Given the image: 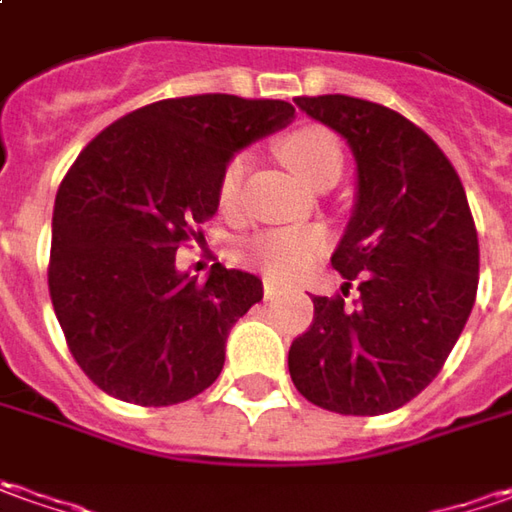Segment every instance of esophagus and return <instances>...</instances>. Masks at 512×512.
<instances>
[{"label":"esophagus","mask_w":512,"mask_h":512,"mask_svg":"<svg viewBox=\"0 0 512 512\" xmlns=\"http://www.w3.org/2000/svg\"><path fill=\"white\" fill-rule=\"evenodd\" d=\"M277 294H280V286L272 283V280H266V283H263V297H266V300H274Z\"/></svg>","instance_id":"34e87169"}]
</instances>
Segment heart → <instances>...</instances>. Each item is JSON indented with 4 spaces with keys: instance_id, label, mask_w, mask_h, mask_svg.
Instances as JSON below:
<instances>
[{
    "instance_id": "b5f03b06",
    "label": "heart",
    "mask_w": 512,
    "mask_h": 512,
    "mask_svg": "<svg viewBox=\"0 0 512 512\" xmlns=\"http://www.w3.org/2000/svg\"><path fill=\"white\" fill-rule=\"evenodd\" d=\"M280 155L306 184H317L326 175L343 172V147L323 127H303L280 144ZM246 172V155H232L221 172V201H235L240 181ZM323 249V235L309 226H286V229H269L263 235L252 238L243 246V255L255 266H260L269 277L289 280L294 274L306 272L311 260Z\"/></svg>"
}]
</instances>
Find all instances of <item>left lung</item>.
<instances>
[{"label": "left lung", "instance_id": "1", "mask_svg": "<svg viewBox=\"0 0 512 512\" xmlns=\"http://www.w3.org/2000/svg\"><path fill=\"white\" fill-rule=\"evenodd\" d=\"M294 104L348 141L357 201L331 266L358 280L354 307L311 297L314 320L289 348L303 397L345 416L397 411L442 371L479 286V238L465 186L414 121L351 96Z\"/></svg>", "mask_w": 512, "mask_h": 512}]
</instances>
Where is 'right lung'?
<instances>
[{
  "label": "right lung",
  "instance_id": "obj_1",
  "mask_svg": "<svg viewBox=\"0 0 512 512\" xmlns=\"http://www.w3.org/2000/svg\"><path fill=\"white\" fill-rule=\"evenodd\" d=\"M291 118L274 98H164L113 121L67 169L47 286L73 360L104 394L164 408L218 379L229 328L263 283L221 263L201 283L175 252L218 212L226 161Z\"/></svg>",
  "mask_w": 512,
  "mask_h": 512
}]
</instances>
